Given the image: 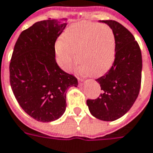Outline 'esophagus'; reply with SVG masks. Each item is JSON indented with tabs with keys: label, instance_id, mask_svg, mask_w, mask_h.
<instances>
[{
	"label": "esophagus",
	"instance_id": "esophagus-1",
	"mask_svg": "<svg viewBox=\"0 0 153 153\" xmlns=\"http://www.w3.org/2000/svg\"><path fill=\"white\" fill-rule=\"evenodd\" d=\"M78 82H79V85H82L83 84V79H78Z\"/></svg>",
	"mask_w": 153,
	"mask_h": 153
}]
</instances>
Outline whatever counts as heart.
I'll return each instance as SVG.
<instances>
[{
    "instance_id": "obj_1",
    "label": "heart",
    "mask_w": 153,
    "mask_h": 153,
    "mask_svg": "<svg viewBox=\"0 0 153 153\" xmlns=\"http://www.w3.org/2000/svg\"><path fill=\"white\" fill-rule=\"evenodd\" d=\"M115 49L114 33L108 25L82 22L65 30L55 43L54 53L64 71H71L78 61L81 73L98 76L112 65Z\"/></svg>"
}]
</instances>
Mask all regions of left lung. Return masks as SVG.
Here are the masks:
<instances>
[{"label": "left lung", "instance_id": "8db88e82", "mask_svg": "<svg viewBox=\"0 0 153 153\" xmlns=\"http://www.w3.org/2000/svg\"><path fill=\"white\" fill-rule=\"evenodd\" d=\"M100 22L114 33L116 54L111 69L96 79L103 93L96 100H88L87 105L94 117L111 122L126 114L138 97L142 58L138 43L125 27L114 20Z\"/></svg>", "mask_w": 153, "mask_h": 153}]
</instances>
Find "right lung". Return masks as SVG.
I'll use <instances>...</instances> for the list:
<instances>
[{"mask_svg": "<svg viewBox=\"0 0 153 153\" xmlns=\"http://www.w3.org/2000/svg\"><path fill=\"white\" fill-rule=\"evenodd\" d=\"M66 19L36 22L24 30L14 46L10 62V84L21 108L34 119L48 123L66 109V90L77 87V79L59 67L56 39Z\"/></svg>", "mask_w": 153, "mask_h": 153, "instance_id": "add662e5", "label": "right lung"}]
</instances>
